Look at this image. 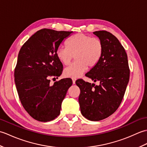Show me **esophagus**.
Returning <instances> with one entry per match:
<instances>
[{
  "label": "esophagus",
  "mask_w": 147,
  "mask_h": 147,
  "mask_svg": "<svg viewBox=\"0 0 147 147\" xmlns=\"http://www.w3.org/2000/svg\"><path fill=\"white\" fill-rule=\"evenodd\" d=\"M72 80H73V84H75V82H76V78H72Z\"/></svg>",
  "instance_id": "34e87169"
}]
</instances>
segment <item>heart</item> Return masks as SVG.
Masks as SVG:
<instances>
[{
  "mask_svg": "<svg viewBox=\"0 0 147 147\" xmlns=\"http://www.w3.org/2000/svg\"><path fill=\"white\" fill-rule=\"evenodd\" d=\"M104 46L101 40L84 33H78L68 40L67 46L60 45L56 55L62 64L68 65L75 56L76 61L65 67L64 75L78 78L87 70L93 67L102 57Z\"/></svg>",
  "mask_w": 147,
  "mask_h": 147,
  "instance_id": "b5f03b06",
  "label": "heart"
}]
</instances>
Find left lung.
<instances>
[{"instance_id":"obj_1","label":"left lung","mask_w":147,"mask_h":147,"mask_svg":"<svg viewBox=\"0 0 147 147\" xmlns=\"http://www.w3.org/2000/svg\"><path fill=\"white\" fill-rule=\"evenodd\" d=\"M93 34L101 40L104 50L100 60L86 76L99 85L76 82L80 89L79 104L81 112L87 119L98 121L108 117L119 107L129 80L127 56L118 39L107 31Z\"/></svg>"}]
</instances>
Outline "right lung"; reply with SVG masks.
<instances>
[{
    "label": "right lung",
    "instance_id": "obj_1",
    "mask_svg": "<svg viewBox=\"0 0 147 147\" xmlns=\"http://www.w3.org/2000/svg\"><path fill=\"white\" fill-rule=\"evenodd\" d=\"M73 32L42 29L22 46L14 70L15 84L22 105L35 119L54 120L73 82L62 79L52 85L51 78L61 76L62 63L56 51Z\"/></svg>",
    "mask_w": 147,
    "mask_h": 147
}]
</instances>
